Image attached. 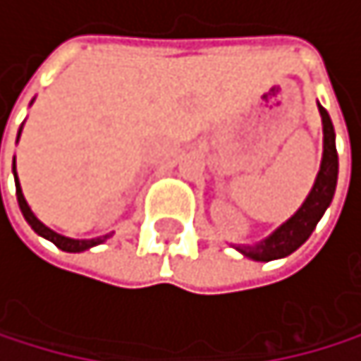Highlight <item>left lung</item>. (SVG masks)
Here are the masks:
<instances>
[{"instance_id": "obj_1", "label": "left lung", "mask_w": 361, "mask_h": 361, "mask_svg": "<svg viewBox=\"0 0 361 361\" xmlns=\"http://www.w3.org/2000/svg\"><path fill=\"white\" fill-rule=\"evenodd\" d=\"M323 118V160H321V171L316 175V182L303 201L299 210L290 216L283 225H279L271 235L255 245H243L235 247L243 255L255 259V262H271L286 257L293 251H297L314 231V227L325 214L329 207L334 192H336V182H338V151H336V132L331 126V118L323 106H318Z\"/></svg>"}]
</instances>
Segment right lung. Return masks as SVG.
I'll list each match as a JSON object with an SVG mask.
<instances>
[{"mask_svg":"<svg viewBox=\"0 0 361 361\" xmlns=\"http://www.w3.org/2000/svg\"><path fill=\"white\" fill-rule=\"evenodd\" d=\"M19 134H21V130H19ZM17 140H19V136H17ZM12 173H15V184H17V201H19V207H21V212H23V216H25V221L30 223V227L38 233V235H43V238H47V240H51L58 249H62V251H68V253H80V251H86V249H90V247H94V245H102V243H106L112 233H106V235H99V238H90V240H75V238H66V235H62V233H56L54 229H49L47 225H43L40 223L36 216H34V212L30 210V205H27V201H25V197H23V190H21V184H19V177H17V171H15V162H12Z\"/></svg>","mask_w":361,"mask_h":361,"instance_id":"right-lung-1","label":"right lung"}]
</instances>
